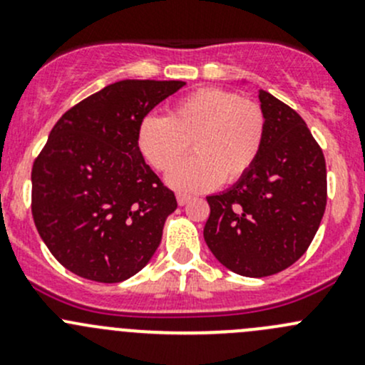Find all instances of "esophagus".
Here are the masks:
<instances>
[{
	"mask_svg": "<svg viewBox=\"0 0 365 365\" xmlns=\"http://www.w3.org/2000/svg\"><path fill=\"white\" fill-rule=\"evenodd\" d=\"M176 201H178L180 206L187 205L190 201V196H187V194H176Z\"/></svg>",
	"mask_w": 365,
	"mask_h": 365,
	"instance_id": "1",
	"label": "esophagus"
}]
</instances>
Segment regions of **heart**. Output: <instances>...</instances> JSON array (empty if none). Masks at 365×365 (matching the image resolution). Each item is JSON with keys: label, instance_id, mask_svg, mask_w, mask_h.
I'll return each instance as SVG.
<instances>
[{"label": "heart", "instance_id": "obj_1", "mask_svg": "<svg viewBox=\"0 0 365 365\" xmlns=\"http://www.w3.org/2000/svg\"><path fill=\"white\" fill-rule=\"evenodd\" d=\"M263 139L264 114L259 106L220 88L192 91L165 118L148 114L138 127L139 152L157 171H171L192 143L196 155L169 175V183L183 192L244 178L259 157Z\"/></svg>", "mask_w": 365, "mask_h": 365}]
</instances>
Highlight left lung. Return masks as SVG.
Here are the masks:
<instances>
[{
  "instance_id": "obj_1",
  "label": "left lung",
  "mask_w": 365,
  "mask_h": 365,
  "mask_svg": "<svg viewBox=\"0 0 365 365\" xmlns=\"http://www.w3.org/2000/svg\"><path fill=\"white\" fill-rule=\"evenodd\" d=\"M264 139L251 171L208 196L205 242L235 274L267 277L307 251L327 206L322 148L295 109L259 90Z\"/></svg>"
}]
</instances>
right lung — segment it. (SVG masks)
Instances as JSON below:
<instances>
[{
  "label": "right lung",
  "instance_id": "add662e5",
  "mask_svg": "<svg viewBox=\"0 0 365 365\" xmlns=\"http://www.w3.org/2000/svg\"><path fill=\"white\" fill-rule=\"evenodd\" d=\"M183 81L125 79L70 108L31 169L38 235L67 270L121 282L157 251L176 197L138 148V127Z\"/></svg>",
  "mask_w": 365,
  "mask_h": 365
}]
</instances>
